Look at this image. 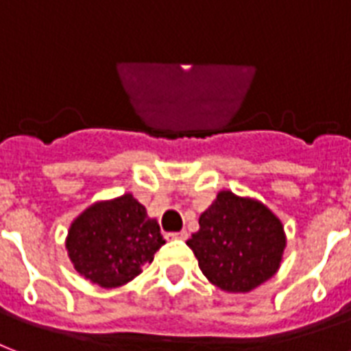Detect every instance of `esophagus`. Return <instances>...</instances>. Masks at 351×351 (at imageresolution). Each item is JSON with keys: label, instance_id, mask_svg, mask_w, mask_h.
Here are the masks:
<instances>
[{"label": "esophagus", "instance_id": "1", "mask_svg": "<svg viewBox=\"0 0 351 351\" xmlns=\"http://www.w3.org/2000/svg\"><path fill=\"white\" fill-rule=\"evenodd\" d=\"M189 233L186 231H178V233H168V239H172V241H185Z\"/></svg>", "mask_w": 351, "mask_h": 351}]
</instances>
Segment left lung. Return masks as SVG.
I'll return each instance as SVG.
<instances>
[{"label": "left lung", "instance_id": "8db88e82", "mask_svg": "<svg viewBox=\"0 0 351 351\" xmlns=\"http://www.w3.org/2000/svg\"><path fill=\"white\" fill-rule=\"evenodd\" d=\"M210 283L250 292L278 274L287 247L283 223L263 202L220 191L186 241Z\"/></svg>", "mask_w": 351, "mask_h": 351}]
</instances>
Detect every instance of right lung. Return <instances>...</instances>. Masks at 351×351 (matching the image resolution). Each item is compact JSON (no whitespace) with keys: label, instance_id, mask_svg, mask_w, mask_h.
Masks as SVG:
<instances>
[{"label":"right lung","instance_id":"add662e5","mask_svg":"<svg viewBox=\"0 0 351 351\" xmlns=\"http://www.w3.org/2000/svg\"><path fill=\"white\" fill-rule=\"evenodd\" d=\"M66 252L75 272L101 289L129 283L165 244L155 218L131 192L86 207L70 223Z\"/></svg>","mask_w":351,"mask_h":351}]
</instances>
